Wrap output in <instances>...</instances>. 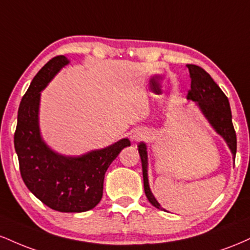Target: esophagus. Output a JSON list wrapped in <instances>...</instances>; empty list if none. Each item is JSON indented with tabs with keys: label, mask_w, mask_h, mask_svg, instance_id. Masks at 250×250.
I'll use <instances>...</instances> for the list:
<instances>
[{
	"label": "esophagus",
	"mask_w": 250,
	"mask_h": 250,
	"mask_svg": "<svg viewBox=\"0 0 250 250\" xmlns=\"http://www.w3.org/2000/svg\"><path fill=\"white\" fill-rule=\"evenodd\" d=\"M142 137H143V134L139 133V131H137V133H134L133 135H131V139H133L134 141H140V140H141Z\"/></svg>",
	"instance_id": "esophagus-1"
}]
</instances>
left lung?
Instances as JSON below:
<instances>
[{
	"label": "left lung",
	"mask_w": 250,
	"mask_h": 250,
	"mask_svg": "<svg viewBox=\"0 0 250 250\" xmlns=\"http://www.w3.org/2000/svg\"><path fill=\"white\" fill-rule=\"evenodd\" d=\"M187 67L191 79L190 90L188 91L187 99L197 102L202 113L207 117L208 121L211 123L215 130L228 143L235 159V155H236V133H235L233 121H231V111L228 97L225 95V93L221 90L216 82L211 79V76L205 69L195 64H187ZM146 149L147 148H146L145 143H140L139 154L142 163L145 193L149 202L154 207L162 209L150 191V188H149L147 175V150Z\"/></svg>",
	"instance_id": "8db88e82"
}]
</instances>
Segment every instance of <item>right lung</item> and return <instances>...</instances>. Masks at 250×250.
I'll return each mask as SVG.
<instances>
[{
    "mask_svg": "<svg viewBox=\"0 0 250 250\" xmlns=\"http://www.w3.org/2000/svg\"><path fill=\"white\" fill-rule=\"evenodd\" d=\"M67 63L63 55L55 56L33 79L20 103L14 146L22 180L37 199L54 210L82 213L101 201L105 171L130 141L123 139L80 157L61 156L44 145L37 122L40 91Z\"/></svg>",
    "mask_w": 250,
    "mask_h": 250,
    "instance_id": "right-lung-1",
    "label": "right lung"
}]
</instances>
